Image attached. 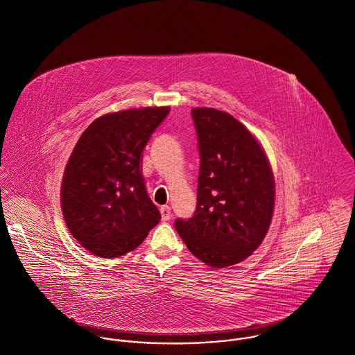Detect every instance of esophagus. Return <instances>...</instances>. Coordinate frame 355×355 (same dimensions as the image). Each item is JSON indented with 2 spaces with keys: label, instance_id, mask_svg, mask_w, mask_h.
Masks as SVG:
<instances>
[{
  "label": "esophagus",
  "instance_id": "obj_1",
  "mask_svg": "<svg viewBox=\"0 0 355 355\" xmlns=\"http://www.w3.org/2000/svg\"><path fill=\"white\" fill-rule=\"evenodd\" d=\"M160 213H162V220L163 221H168L171 218V209H170V206H162L160 207Z\"/></svg>",
  "mask_w": 355,
  "mask_h": 355
}]
</instances>
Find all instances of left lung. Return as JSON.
<instances>
[{"mask_svg":"<svg viewBox=\"0 0 355 355\" xmlns=\"http://www.w3.org/2000/svg\"><path fill=\"white\" fill-rule=\"evenodd\" d=\"M200 168L193 217L175 220L189 252L213 268L243 261L270 228L275 184L261 145L227 112L192 109Z\"/></svg>","mask_w":355,"mask_h":355,"instance_id":"obj_1","label":"left lung"}]
</instances>
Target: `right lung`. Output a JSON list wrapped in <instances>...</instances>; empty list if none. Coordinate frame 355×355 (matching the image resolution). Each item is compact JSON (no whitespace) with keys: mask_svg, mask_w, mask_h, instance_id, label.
I'll return each mask as SVG.
<instances>
[{"mask_svg":"<svg viewBox=\"0 0 355 355\" xmlns=\"http://www.w3.org/2000/svg\"><path fill=\"white\" fill-rule=\"evenodd\" d=\"M170 107H142L107 113L78 138L62 181L64 223L89 253L123 256L159 224L141 173L142 150Z\"/></svg>","mask_w":355,"mask_h":355,"instance_id":"right-lung-1","label":"right lung"}]
</instances>
